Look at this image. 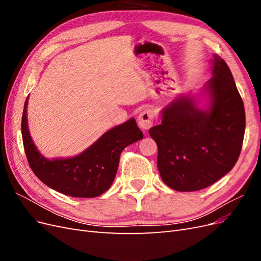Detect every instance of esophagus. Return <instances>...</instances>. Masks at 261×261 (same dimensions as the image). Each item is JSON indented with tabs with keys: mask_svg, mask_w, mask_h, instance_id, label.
I'll list each match as a JSON object with an SVG mask.
<instances>
[{
	"mask_svg": "<svg viewBox=\"0 0 261 261\" xmlns=\"http://www.w3.org/2000/svg\"><path fill=\"white\" fill-rule=\"evenodd\" d=\"M155 122V116L154 113L151 109H145L143 112L140 113L139 117H138V124L139 127L143 128L145 130L149 129L151 126L154 124Z\"/></svg>",
	"mask_w": 261,
	"mask_h": 261,
	"instance_id": "34e87169",
	"label": "esophagus"
}]
</instances>
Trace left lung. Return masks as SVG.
Returning <instances> with one entry per match:
<instances>
[{
  "label": "left lung",
  "mask_w": 261,
  "mask_h": 261,
  "mask_svg": "<svg viewBox=\"0 0 261 261\" xmlns=\"http://www.w3.org/2000/svg\"><path fill=\"white\" fill-rule=\"evenodd\" d=\"M207 83L211 105L197 109L181 97L162 111V123L149 129L158 146L162 180L177 192L206 188L230 172L243 146L245 110L224 60L215 55Z\"/></svg>",
  "instance_id": "obj_1"
}]
</instances>
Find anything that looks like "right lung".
<instances>
[{"label":"right lung","instance_id":"right-lung-1","mask_svg":"<svg viewBox=\"0 0 261 261\" xmlns=\"http://www.w3.org/2000/svg\"><path fill=\"white\" fill-rule=\"evenodd\" d=\"M27 105L28 99L21 117V135L28 163L42 183L67 196L92 198L107 192L116 175L123 150L144 137L136 121L130 118L108 130L81 154L69 159L46 160L29 135Z\"/></svg>","mask_w":261,"mask_h":261}]
</instances>
